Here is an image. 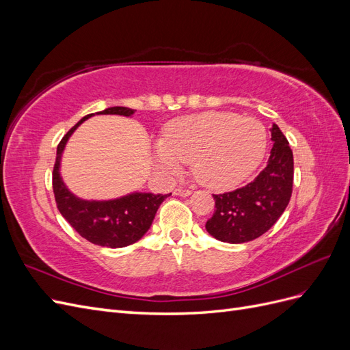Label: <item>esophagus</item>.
Returning a JSON list of instances; mask_svg holds the SVG:
<instances>
[{
	"mask_svg": "<svg viewBox=\"0 0 350 350\" xmlns=\"http://www.w3.org/2000/svg\"><path fill=\"white\" fill-rule=\"evenodd\" d=\"M174 194H175V196H181V197H188L189 194H191V189L178 187V188L174 189Z\"/></svg>",
	"mask_w": 350,
	"mask_h": 350,
	"instance_id": "obj_1",
	"label": "esophagus"
}]
</instances>
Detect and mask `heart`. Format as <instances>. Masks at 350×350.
<instances>
[{
    "label": "heart",
    "instance_id": "heart-1",
    "mask_svg": "<svg viewBox=\"0 0 350 350\" xmlns=\"http://www.w3.org/2000/svg\"><path fill=\"white\" fill-rule=\"evenodd\" d=\"M266 150L267 131L258 120L211 111L169 122L163 140L154 146V157L171 175L181 171L183 162H191L200 184L228 189L256 171Z\"/></svg>",
    "mask_w": 350,
    "mask_h": 350
}]
</instances>
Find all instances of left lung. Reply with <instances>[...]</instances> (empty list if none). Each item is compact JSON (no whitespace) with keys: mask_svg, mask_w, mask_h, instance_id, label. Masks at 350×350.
Returning <instances> with one entry per match:
<instances>
[{"mask_svg":"<svg viewBox=\"0 0 350 350\" xmlns=\"http://www.w3.org/2000/svg\"><path fill=\"white\" fill-rule=\"evenodd\" d=\"M271 140L267 166L254 181L235 191L213 194L216 208L206 224L213 238L229 243L256 239L266 234L288 207L293 185V154L276 124L271 126Z\"/></svg>","mask_w":350,"mask_h":350,"instance_id":"left-lung-1","label":"left lung"}]
</instances>
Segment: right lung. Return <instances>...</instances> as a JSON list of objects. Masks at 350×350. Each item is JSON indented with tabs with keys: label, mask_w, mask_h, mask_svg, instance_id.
<instances>
[{
	"label": "right lung",
	"mask_w": 350,
	"mask_h": 350,
	"mask_svg": "<svg viewBox=\"0 0 350 350\" xmlns=\"http://www.w3.org/2000/svg\"><path fill=\"white\" fill-rule=\"evenodd\" d=\"M100 115H124L131 116L134 109L125 107H112L96 112ZM94 113L86 115L62 137L57 147V159L52 172V188L57 201V207L68 224L79 232V235L94 245L108 248H122L139 241L150 229L156 211L163 200L171 194L131 193L115 200H81L70 193L62 183L59 174L61 156L64 147L76 131L77 126L89 120Z\"/></svg>",
	"instance_id": "add662e5"
}]
</instances>
